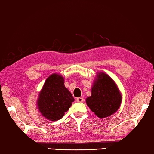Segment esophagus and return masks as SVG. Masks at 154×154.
I'll return each mask as SVG.
<instances>
[{"mask_svg":"<svg viewBox=\"0 0 154 154\" xmlns=\"http://www.w3.org/2000/svg\"><path fill=\"white\" fill-rule=\"evenodd\" d=\"M83 100H84V99L82 97H78L77 99V101L78 103H82V102H83Z\"/></svg>","mask_w":154,"mask_h":154,"instance_id":"1","label":"esophagus"}]
</instances>
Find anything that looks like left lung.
<instances>
[{"label":"left lung","instance_id":"obj_1","mask_svg":"<svg viewBox=\"0 0 154 154\" xmlns=\"http://www.w3.org/2000/svg\"><path fill=\"white\" fill-rule=\"evenodd\" d=\"M122 94L109 75L97 73L91 87V95L86 99L87 106L100 119L115 113L122 103Z\"/></svg>","mask_w":154,"mask_h":154}]
</instances>
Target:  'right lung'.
<instances>
[{
  "label": "right lung",
  "instance_id": "1",
  "mask_svg": "<svg viewBox=\"0 0 154 154\" xmlns=\"http://www.w3.org/2000/svg\"><path fill=\"white\" fill-rule=\"evenodd\" d=\"M75 100L64 85L62 75L53 73L49 76L40 91L37 100L39 112L50 121H57L64 116Z\"/></svg>",
  "mask_w": 154,
  "mask_h": 154
}]
</instances>
